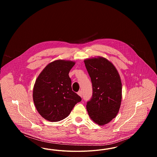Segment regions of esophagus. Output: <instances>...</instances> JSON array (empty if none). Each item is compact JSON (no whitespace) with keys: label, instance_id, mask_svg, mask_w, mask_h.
Masks as SVG:
<instances>
[{"label":"esophagus","instance_id":"obj_1","mask_svg":"<svg viewBox=\"0 0 157 157\" xmlns=\"http://www.w3.org/2000/svg\"><path fill=\"white\" fill-rule=\"evenodd\" d=\"M78 94L81 97H82V90H79L78 92Z\"/></svg>","mask_w":157,"mask_h":157}]
</instances>
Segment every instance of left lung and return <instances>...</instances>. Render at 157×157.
Segmentation results:
<instances>
[{
  "instance_id": "8db88e82",
  "label": "left lung",
  "mask_w": 157,
  "mask_h": 157,
  "mask_svg": "<svg viewBox=\"0 0 157 157\" xmlns=\"http://www.w3.org/2000/svg\"><path fill=\"white\" fill-rule=\"evenodd\" d=\"M92 84V97L86 109L90 119L104 125L115 118L122 99V83L119 73L112 63L98 56L84 60Z\"/></svg>"
}]
</instances>
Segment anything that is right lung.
<instances>
[{"label":"right lung","instance_id":"obj_1","mask_svg":"<svg viewBox=\"0 0 157 157\" xmlns=\"http://www.w3.org/2000/svg\"><path fill=\"white\" fill-rule=\"evenodd\" d=\"M71 60H56L40 72L33 90V99L37 112L45 120L58 122L65 119L81 98L72 90L70 70Z\"/></svg>","mask_w":157,"mask_h":157}]
</instances>
